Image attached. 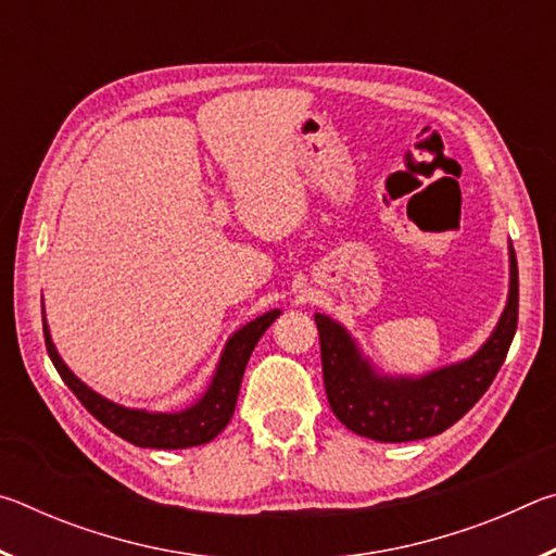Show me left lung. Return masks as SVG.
Segmentation results:
<instances>
[{"instance_id":"left-lung-1","label":"left lung","mask_w":556,"mask_h":556,"mask_svg":"<svg viewBox=\"0 0 556 556\" xmlns=\"http://www.w3.org/2000/svg\"><path fill=\"white\" fill-rule=\"evenodd\" d=\"M517 260L510 244V291L491 338L466 361L421 378L378 372L341 324L316 314L326 397L333 414L355 434L384 444L446 431L483 397L505 363L517 328Z\"/></svg>"}]
</instances>
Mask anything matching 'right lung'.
<instances>
[{
    "mask_svg": "<svg viewBox=\"0 0 556 556\" xmlns=\"http://www.w3.org/2000/svg\"><path fill=\"white\" fill-rule=\"evenodd\" d=\"M279 314V308H271V312L257 316L255 321L244 324L240 331H235L223 348L220 363L218 368H215L208 390L203 392V397L199 402L181 412L129 409L122 407V404L110 402L96 390H90L86 382L75 378L68 365L63 363V357L55 351V345L51 341L46 318L43 336L46 351H49L51 363L55 365V370H59L63 382L68 384L75 397L83 402V407H86L102 427H108L112 434H117L129 441V444L142 448H188L208 444V441H213L225 427H228L235 412V402H238L244 365H248L262 333L275 324V318Z\"/></svg>",
    "mask_w": 556,
    "mask_h": 556,
    "instance_id": "right-lung-1",
    "label": "right lung"
}]
</instances>
